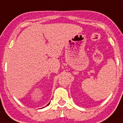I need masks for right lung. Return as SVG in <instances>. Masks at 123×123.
<instances>
[{"mask_svg": "<svg viewBox=\"0 0 123 123\" xmlns=\"http://www.w3.org/2000/svg\"><path fill=\"white\" fill-rule=\"evenodd\" d=\"M49 104L48 105H47V106H48V105H49Z\"/></svg>", "mask_w": 123, "mask_h": 123, "instance_id": "right-lung-1", "label": "right lung"}]
</instances>
